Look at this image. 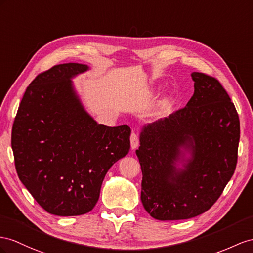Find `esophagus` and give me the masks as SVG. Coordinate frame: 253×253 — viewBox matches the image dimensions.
Instances as JSON below:
<instances>
[{"label":"esophagus","mask_w":253,"mask_h":253,"mask_svg":"<svg viewBox=\"0 0 253 253\" xmlns=\"http://www.w3.org/2000/svg\"><path fill=\"white\" fill-rule=\"evenodd\" d=\"M130 144H131V150H135V148H137L138 145H139L138 135L135 134L134 132H132L131 135H130Z\"/></svg>","instance_id":"esophagus-1"}]
</instances>
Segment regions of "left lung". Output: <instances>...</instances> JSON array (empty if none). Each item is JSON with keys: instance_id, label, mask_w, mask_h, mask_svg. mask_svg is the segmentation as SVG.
<instances>
[{"instance_id": "8db88e82", "label": "left lung", "mask_w": 253, "mask_h": 253, "mask_svg": "<svg viewBox=\"0 0 253 253\" xmlns=\"http://www.w3.org/2000/svg\"><path fill=\"white\" fill-rule=\"evenodd\" d=\"M194 93L186 107L145 124L135 154L142 170L141 202L161 221L209 211L234 174L239 119L215 78L192 73Z\"/></svg>"}]
</instances>
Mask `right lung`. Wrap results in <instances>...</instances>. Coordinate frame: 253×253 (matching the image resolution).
<instances>
[{
  "mask_svg": "<svg viewBox=\"0 0 253 253\" xmlns=\"http://www.w3.org/2000/svg\"><path fill=\"white\" fill-rule=\"evenodd\" d=\"M85 64L65 63L31 82L12 125L19 179L44 211L79 216L94 209L107 172L130 150L128 125L98 124L75 88Z\"/></svg>",
  "mask_w": 253,
  "mask_h": 253,
  "instance_id": "add662e5",
  "label": "right lung"
}]
</instances>
